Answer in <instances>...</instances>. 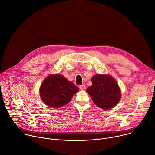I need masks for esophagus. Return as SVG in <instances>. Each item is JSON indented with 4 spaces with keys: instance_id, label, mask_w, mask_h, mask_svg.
<instances>
[{
    "instance_id": "1",
    "label": "esophagus",
    "mask_w": 155,
    "mask_h": 155,
    "mask_svg": "<svg viewBox=\"0 0 155 155\" xmlns=\"http://www.w3.org/2000/svg\"><path fill=\"white\" fill-rule=\"evenodd\" d=\"M79 88H80V89L81 90H84L86 89V86H85V85H84V84H81V85H80V86H79Z\"/></svg>"
}]
</instances>
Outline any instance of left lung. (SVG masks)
<instances>
[{"label":"left lung","mask_w":155,"mask_h":155,"mask_svg":"<svg viewBox=\"0 0 155 155\" xmlns=\"http://www.w3.org/2000/svg\"><path fill=\"white\" fill-rule=\"evenodd\" d=\"M92 86L86 92L99 108L108 110L114 107L120 101L121 91L116 80L108 75L96 74L91 78Z\"/></svg>","instance_id":"obj_1"}]
</instances>
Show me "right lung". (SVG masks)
<instances>
[{
	"instance_id": "right-lung-1",
	"label": "right lung",
	"mask_w": 155,
	"mask_h": 155,
	"mask_svg": "<svg viewBox=\"0 0 155 155\" xmlns=\"http://www.w3.org/2000/svg\"><path fill=\"white\" fill-rule=\"evenodd\" d=\"M78 88L62 75L53 74L48 76L40 88L43 102L49 107L59 108L68 104Z\"/></svg>"
}]
</instances>
